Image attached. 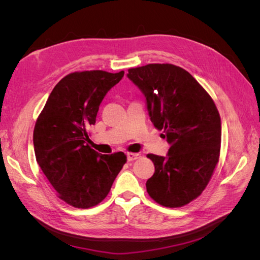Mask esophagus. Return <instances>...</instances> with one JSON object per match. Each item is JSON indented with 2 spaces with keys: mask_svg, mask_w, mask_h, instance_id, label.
<instances>
[{
  "mask_svg": "<svg viewBox=\"0 0 260 260\" xmlns=\"http://www.w3.org/2000/svg\"><path fill=\"white\" fill-rule=\"evenodd\" d=\"M140 157H141V154H139V153H127V159L129 161L138 159V158H140Z\"/></svg>",
  "mask_w": 260,
  "mask_h": 260,
  "instance_id": "obj_1",
  "label": "esophagus"
}]
</instances>
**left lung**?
I'll use <instances>...</instances> for the list:
<instances>
[{
  "mask_svg": "<svg viewBox=\"0 0 260 260\" xmlns=\"http://www.w3.org/2000/svg\"><path fill=\"white\" fill-rule=\"evenodd\" d=\"M127 77L170 144L166 156L147 155L155 166L147 193L165 207L186 205L202 194L219 159L221 121L214 101L191 74L171 64L131 68Z\"/></svg>",
  "mask_w": 260,
  "mask_h": 260,
  "instance_id": "obj_1",
  "label": "left lung"
}]
</instances>
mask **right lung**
Here are the masks:
<instances>
[{
    "label": "right lung",
    "instance_id": "add662e5",
    "mask_svg": "<svg viewBox=\"0 0 260 260\" xmlns=\"http://www.w3.org/2000/svg\"><path fill=\"white\" fill-rule=\"evenodd\" d=\"M124 72L73 73L55 85L34 131L37 161L59 199L77 208L103 201L127 161L122 152L92 149L88 128L95 123L100 104Z\"/></svg>",
    "mask_w": 260,
    "mask_h": 260
}]
</instances>
